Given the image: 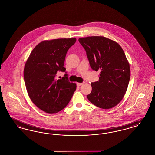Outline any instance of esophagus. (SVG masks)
<instances>
[{
  "instance_id": "esophagus-1",
  "label": "esophagus",
  "mask_w": 155,
  "mask_h": 155,
  "mask_svg": "<svg viewBox=\"0 0 155 155\" xmlns=\"http://www.w3.org/2000/svg\"><path fill=\"white\" fill-rule=\"evenodd\" d=\"M83 84H84V82H82V83L77 82V86H81V85H82Z\"/></svg>"
}]
</instances>
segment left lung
<instances>
[{"instance_id":"1","label":"left lung","mask_w":155,"mask_h":155,"mask_svg":"<svg viewBox=\"0 0 155 155\" xmlns=\"http://www.w3.org/2000/svg\"><path fill=\"white\" fill-rule=\"evenodd\" d=\"M79 42L86 51L90 66L101 71L99 81L92 82L89 101L99 108L109 109L120 102L130 80V68L119 45L107 38H81Z\"/></svg>"}]
</instances>
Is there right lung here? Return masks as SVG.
I'll list each match as a JSON object with an SVG mask.
<instances>
[{"mask_svg": "<svg viewBox=\"0 0 155 155\" xmlns=\"http://www.w3.org/2000/svg\"><path fill=\"white\" fill-rule=\"evenodd\" d=\"M75 42L76 38L43 41L34 48L25 63L24 79L29 97L46 113L63 110L76 90L64 67L67 52ZM58 71L66 73L61 79L55 78Z\"/></svg>", "mask_w": 155, "mask_h": 155, "instance_id": "add662e5", "label": "right lung"}]
</instances>
